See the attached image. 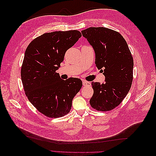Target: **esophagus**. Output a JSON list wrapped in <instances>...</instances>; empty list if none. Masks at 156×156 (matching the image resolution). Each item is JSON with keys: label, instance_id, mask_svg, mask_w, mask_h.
<instances>
[{"label": "esophagus", "instance_id": "34e87169", "mask_svg": "<svg viewBox=\"0 0 156 156\" xmlns=\"http://www.w3.org/2000/svg\"><path fill=\"white\" fill-rule=\"evenodd\" d=\"M83 86H85V87H90L91 86L90 83L88 82V81H83Z\"/></svg>", "mask_w": 156, "mask_h": 156}]
</instances>
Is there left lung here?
<instances>
[{"mask_svg": "<svg viewBox=\"0 0 156 156\" xmlns=\"http://www.w3.org/2000/svg\"><path fill=\"white\" fill-rule=\"evenodd\" d=\"M95 52V64L105 75V83H92L91 107L97 111H111L129 92L133 81V59L125 39L119 32L105 27L82 30Z\"/></svg>", "mask_w": 156, "mask_h": 156, "instance_id": "8db88e82", "label": "left lung"}]
</instances>
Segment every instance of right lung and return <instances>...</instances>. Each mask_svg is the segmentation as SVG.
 Listing matches in <instances>:
<instances>
[{
    "label": "right lung",
    "instance_id": "obj_1",
    "mask_svg": "<svg viewBox=\"0 0 156 156\" xmlns=\"http://www.w3.org/2000/svg\"><path fill=\"white\" fill-rule=\"evenodd\" d=\"M81 36L76 30L45 33L33 40L25 51L21 69L23 88L30 102L46 116L67 115L82 87L80 79L62 80L56 72L66 52Z\"/></svg>",
    "mask_w": 156,
    "mask_h": 156
}]
</instances>
